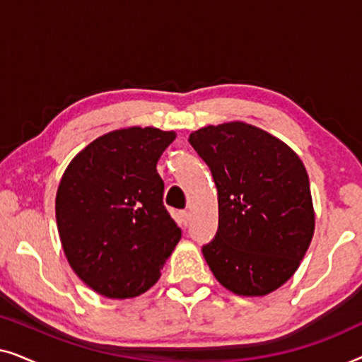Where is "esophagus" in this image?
<instances>
[{"mask_svg":"<svg viewBox=\"0 0 362 362\" xmlns=\"http://www.w3.org/2000/svg\"><path fill=\"white\" fill-rule=\"evenodd\" d=\"M189 212H187V211H181L180 212V222H181V224L182 226H187V222H189Z\"/></svg>","mask_w":362,"mask_h":362,"instance_id":"1","label":"esophagus"}]
</instances>
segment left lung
<instances>
[{
    "label": "left lung",
    "instance_id": "8db88e82",
    "mask_svg": "<svg viewBox=\"0 0 362 362\" xmlns=\"http://www.w3.org/2000/svg\"><path fill=\"white\" fill-rule=\"evenodd\" d=\"M219 201L216 239L202 255L216 280L239 296H265L288 281L315 234L308 173L269 132L227 122L192 132Z\"/></svg>",
    "mask_w": 362,
    "mask_h": 362
}]
</instances>
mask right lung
<instances>
[{
    "instance_id": "1",
    "label": "right lung",
    "mask_w": 362,
    "mask_h": 362,
    "mask_svg": "<svg viewBox=\"0 0 362 362\" xmlns=\"http://www.w3.org/2000/svg\"><path fill=\"white\" fill-rule=\"evenodd\" d=\"M175 132H108L69 163L56 194L57 230L78 279L112 300L135 298L160 280L181 229L163 204L156 165Z\"/></svg>"
}]
</instances>
